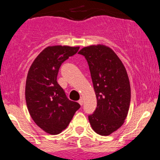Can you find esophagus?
Here are the masks:
<instances>
[{"label": "esophagus", "instance_id": "34e87169", "mask_svg": "<svg viewBox=\"0 0 160 160\" xmlns=\"http://www.w3.org/2000/svg\"><path fill=\"white\" fill-rule=\"evenodd\" d=\"M78 103H79V104H80V105H83V99H82V98H81V99H80V100H79V101H78Z\"/></svg>", "mask_w": 160, "mask_h": 160}]
</instances>
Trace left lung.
Returning a JSON list of instances; mask_svg holds the SVG:
<instances>
[{"label":"left lung","mask_w":160,"mask_h":160,"mask_svg":"<svg viewBox=\"0 0 160 160\" xmlns=\"http://www.w3.org/2000/svg\"><path fill=\"white\" fill-rule=\"evenodd\" d=\"M79 54L85 56L89 65L97 108L89 115L92 128L98 135H111L125 122L129 110L131 88L126 69L110 47L91 45Z\"/></svg>","instance_id":"8db88e82"}]
</instances>
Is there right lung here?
Returning <instances> with one entry per match:
<instances>
[{
  "instance_id": "add662e5",
  "label": "right lung",
  "mask_w": 160,
  "mask_h": 160,
  "mask_svg": "<svg viewBox=\"0 0 160 160\" xmlns=\"http://www.w3.org/2000/svg\"><path fill=\"white\" fill-rule=\"evenodd\" d=\"M79 46H50L31 65L25 83V101L32 120L44 132L57 135L67 128L80 108L70 101L58 84L61 64L77 52Z\"/></svg>"
}]
</instances>
